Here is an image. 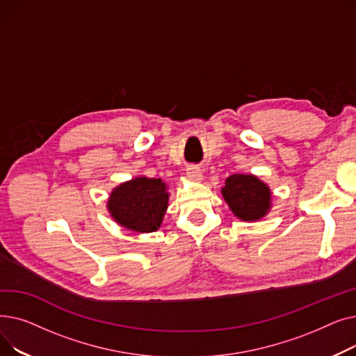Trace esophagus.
Returning a JSON list of instances; mask_svg holds the SVG:
<instances>
[{
	"label": "esophagus",
	"mask_w": 356,
	"mask_h": 356,
	"mask_svg": "<svg viewBox=\"0 0 356 356\" xmlns=\"http://www.w3.org/2000/svg\"><path fill=\"white\" fill-rule=\"evenodd\" d=\"M186 173H188V176L191 177V179H193V180H202V170H200V167H197L196 164H191V165H188V168H186Z\"/></svg>",
	"instance_id": "34e87169"
}]
</instances>
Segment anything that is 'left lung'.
<instances>
[{"label":"left lung","instance_id":"8db88e82","mask_svg":"<svg viewBox=\"0 0 356 356\" xmlns=\"http://www.w3.org/2000/svg\"><path fill=\"white\" fill-rule=\"evenodd\" d=\"M222 195L231 211L242 220H257L270 209L271 193L261 180L251 175H232L227 179Z\"/></svg>","mask_w":356,"mask_h":356}]
</instances>
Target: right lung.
I'll return each instance as SVG.
<instances>
[{
  "label": "right lung",
  "mask_w": 356,
  "mask_h": 356,
  "mask_svg": "<svg viewBox=\"0 0 356 356\" xmlns=\"http://www.w3.org/2000/svg\"><path fill=\"white\" fill-rule=\"evenodd\" d=\"M168 193L161 179L137 177L122 183L111 193L108 209L121 227L136 232L160 228Z\"/></svg>",
  "instance_id": "add662e5"
}]
</instances>
